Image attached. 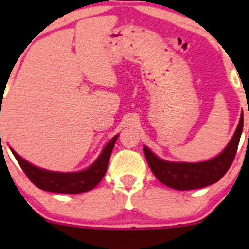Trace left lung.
I'll return each mask as SVG.
<instances>
[{"label":"left lung","mask_w":249,"mask_h":249,"mask_svg":"<svg viewBox=\"0 0 249 249\" xmlns=\"http://www.w3.org/2000/svg\"><path fill=\"white\" fill-rule=\"evenodd\" d=\"M243 129V113L232 139L227 147L210 160L200 162H175L160 159L148 147H143L145 159L155 177L176 190H192L218 182L231 166Z\"/></svg>","instance_id":"1"}]
</instances>
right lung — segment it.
I'll return each mask as SVG.
<instances>
[{"mask_svg":"<svg viewBox=\"0 0 249 249\" xmlns=\"http://www.w3.org/2000/svg\"><path fill=\"white\" fill-rule=\"evenodd\" d=\"M117 139L118 135H115L105 145L101 154L89 167L77 172H57L41 169V167L32 165L31 162L22 159L12 148L11 150L25 175L39 189L52 193H61V194H79V193H85L94 189L101 182L107 171V167H108L110 153H112Z\"/></svg>","mask_w":249,"mask_h":249,"instance_id":"1","label":"right lung"}]
</instances>
